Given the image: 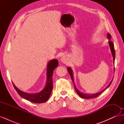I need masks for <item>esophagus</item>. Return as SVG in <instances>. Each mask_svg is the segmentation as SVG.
I'll return each mask as SVG.
<instances>
[{"label": "esophagus", "mask_w": 124, "mask_h": 124, "mask_svg": "<svg viewBox=\"0 0 124 124\" xmlns=\"http://www.w3.org/2000/svg\"><path fill=\"white\" fill-rule=\"evenodd\" d=\"M61 62L63 63H67L69 62V57L67 55H63L61 58Z\"/></svg>", "instance_id": "1"}]
</instances>
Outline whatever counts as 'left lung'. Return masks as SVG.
<instances>
[{"mask_svg": "<svg viewBox=\"0 0 124 124\" xmlns=\"http://www.w3.org/2000/svg\"><path fill=\"white\" fill-rule=\"evenodd\" d=\"M107 36H108V40H111V36L109 34V33H107ZM108 44H109V46L110 47V49H111V53L112 54V56H113V62L114 63V61H115V50H114V44L110 40L108 41ZM67 70H68V71L69 72L71 78V79H72V81L73 82V84H74V88L76 89V92L78 93V95H79L80 97H81V98H85V99H90V98H95V97H98L99 95H100V93H102L104 91V90L106 89V88H107L108 87H109L110 86L111 84L112 83V80L111 81V82L110 83V84H108V85L107 86V87L104 88L102 91H101V92L98 93H93V94H88V93H83L81 92L80 91H78V90L77 88L76 85H75L74 84V80H73V72H72V70L71 69L70 67H68V68H67Z\"/></svg>", "mask_w": 124, "mask_h": 124, "instance_id": "8db88e82", "label": "left lung"}]
</instances>
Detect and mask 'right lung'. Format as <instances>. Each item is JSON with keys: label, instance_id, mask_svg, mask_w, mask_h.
<instances>
[{"label": "right lung", "instance_id": "obj_1", "mask_svg": "<svg viewBox=\"0 0 124 124\" xmlns=\"http://www.w3.org/2000/svg\"><path fill=\"white\" fill-rule=\"evenodd\" d=\"M58 65L57 59H54L48 62L46 70V83L44 88L40 92L36 93H29L21 91L12 82L14 87L21 97L33 103H43L46 101L51 94L53 89V73L54 70Z\"/></svg>", "mask_w": 124, "mask_h": 124}]
</instances>
